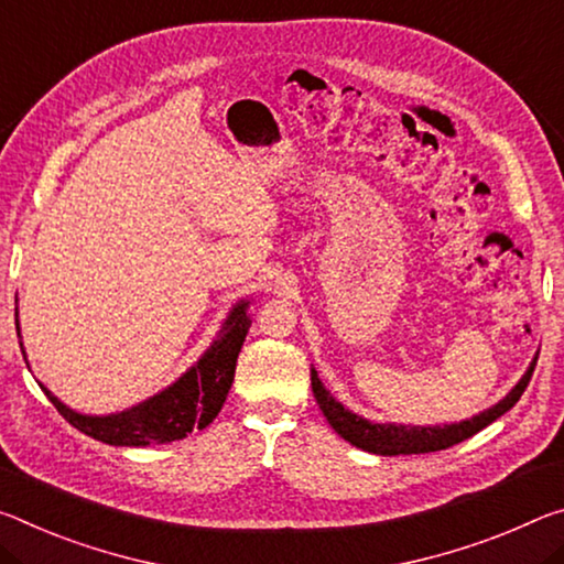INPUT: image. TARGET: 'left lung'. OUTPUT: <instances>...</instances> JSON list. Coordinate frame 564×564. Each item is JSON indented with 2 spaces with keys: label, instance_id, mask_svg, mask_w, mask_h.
Segmentation results:
<instances>
[{
  "label": "left lung",
  "instance_id": "left-lung-1",
  "mask_svg": "<svg viewBox=\"0 0 564 564\" xmlns=\"http://www.w3.org/2000/svg\"><path fill=\"white\" fill-rule=\"evenodd\" d=\"M534 359L527 369L524 377L517 381V387L509 391V394L481 414L467 419V422L459 424H444V426H404V424H373L369 419H364L354 411H348L344 404L328 394L321 383L316 369H311V387H314V397L318 401L321 411L328 419V424L334 426V432L338 436H344L346 442H351L354 446H359L364 452L371 454H381V457H397V454H426V452H440V449H449V446L459 444L469 436H475L481 429L489 426L491 422H497L499 416L507 414L512 409L520 397L524 394L527 383L532 379L534 371Z\"/></svg>",
  "mask_w": 564,
  "mask_h": 564
}]
</instances>
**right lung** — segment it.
<instances>
[{
	"label": "right lung",
	"mask_w": 564,
	"mask_h": 564,
	"mask_svg": "<svg viewBox=\"0 0 564 564\" xmlns=\"http://www.w3.org/2000/svg\"><path fill=\"white\" fill-rule=\"evenodd\" d=\"M246 311L248 301L236 303L218 338L200 356L198 364L191 366L165 391L150 397L138 406L120 411V414H79V411L62 404L47 387H42V383L40 387L69 424L97 442L112 446H150L177 442L191 434L193 429L208 426L223 409V401H226L230 383H234L240 346H243L250 326ZM17 334H20V326H17Z\"/></svg>",
	"instance_id": "1"
}]
</instances>
